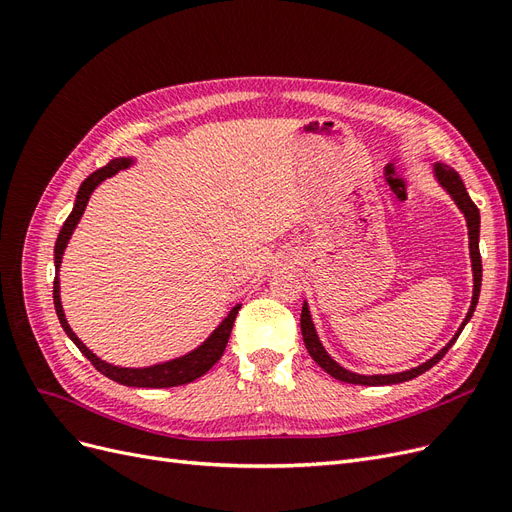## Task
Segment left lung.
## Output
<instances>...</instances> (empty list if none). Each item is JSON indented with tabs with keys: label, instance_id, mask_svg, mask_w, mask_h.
<instances>
[{
	"label": "left lung",
	"instance_id": "1",
	"mask_svg": "<svg viewBox=\"0 0 512 512\" xmlns=\"http://www.w3.org/2000/svg\"><path fill=\"white\" fill-rule=\"evenodd\" d=\"M433 175H436L438 183L442 185V188L448 192V196H451L455 200V205L459 207V211L463 213V218H466L468 222V235H470V258H472V273H474V294H472V305L468 309L466 318H463L459 331L455 333V337L448 342L436 356H431L429 361H425L423 365L418 367H412L408 371H399V374H376V376H363V374H354V371H348L346 367H342L339 363H335L329 352L324 350V346L320 344L318 339V333H316V327L312 322V314H309V307L307 303H303V309H301V333H303V342H305V348L309 352V356L327 371V374H331L335 380H342V382H348V384H363V386H382V384H399V382H408L416 376L425 374L427 369H431L433 365H436L442 356L448 352V348H451L455 342L459 333L463 331V327L470 322L474 309H476V303H478V294H480V282H483V265H480V252H478V235H480V213H478V207L472 203V198L466 190V185H463L461 177L455 173V170L451 166L446 164H433Z\"/></svg>",
	"mask_w": 512,
	"mask_h": 512
}]
</instances>
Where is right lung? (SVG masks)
<instances>
[{"mask_svg":"<svg viewBox=\"0 0 512 512\" xmlns=\"http://www.w3.org/2000/svg\"><path fill=\"white\" fill-rule=\"evenodd\" d=\"M132 164H134L132 158H115V160L108 162L106 166L98 168L96 173H91L81 183L79 194H76L74 209L68 215V220L64 222V226H61L57 243H55L53 303H55L57 318L61 322V327H64L66 335L76 344V348H79L87 356V359L91 361V365H94L100 371V374H104L106 378H111V380H115L119 384H126V386H141V389H168V386H181V384L194 382L196 378L207 374V371L222 359V354H224L226 344H228L230 331H232V324H235V318L239 314L241 305L232 307L230 314L220 322V327L215 329L196 350L183 354V356H177V359H173V361L149 365V367H117V365H111V363L102 361L100 356H96L94 352H91L81 342L79 337H76V333L70 329V324H68L66 314H64V307H61V299H59V277H57V271L61 267V256H64V250H66V245H68V241L72 237L76 224H79L81 218H83L91 192H94L104 179L117 175L119 170H126Z\"/></svg>","mask_w":512,"mask_h":512,"instance_id":"right-lung-1","label":"right lung"}]
</instances>
